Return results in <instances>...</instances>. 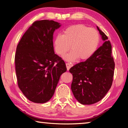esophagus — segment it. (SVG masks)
Wrapping results in <instances>:
<instances>
[{"instance_id":"1","label":"esophagus","mask_w":128,"mask_h":128,"mask_svg":"<svg viewBox=\"0 0 128 128\" xmlns=\"http://www.w3.org/2000/svg\"><path fill=\"white\" fill-rule=\"evenodd\" d=\"M73 66V64L72 63H66V68H67V70H69V69H70L71 67Z\"/></svg>"}]
</instances>
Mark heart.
<instances>
[{
    "label": "heart",
    "instance_id": "1",
    "mask_svg": "<svg viewBox=\"0 0 128 128\" xmlns=\"http://www.w3.org/2000/svg\"><path fill=\"white\" fill-rule=\"evenodd\" d=\"M99 42L100 36L96 29L77 24L67 28L62 36H56L54 47L58 55L63 56L70 46L72 50L64 58L67 61L73 62L78 58L81 60L89 59L97 50Z\"/></svg>",
    "mask_w": 128,
    "mask_h": 128
}]
</instances>
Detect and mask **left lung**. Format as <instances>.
Listing matches in <instances>:
<instances>
[{"instance_id":"8db88e82","label":"left lung","mask_w":128,"mask_h":128,"mask_svg":"<svg viewBox=\"0 0 128 128\" xmlns=\"http://www.w3.org/2000/svg\"><path fill=\"white\" fill-rule=\"evenodd\" d=\"M96 27L104 41L102 46L89 59L69 69L73 75L71 90L75 98L82 104L90 105L100 101L110 89L113 81L114 62L111 43L107 36Z\"/></svg>"}]
</instances>
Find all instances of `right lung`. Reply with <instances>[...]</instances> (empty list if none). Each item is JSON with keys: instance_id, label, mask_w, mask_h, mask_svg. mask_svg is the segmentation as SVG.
I'll use <instances>...</instances> for the list:
<instances>
[{"instance_id": "1", "label": "right lung", "mask_w": 128, "mask_h": 128, "mask_svg": "<svg viewBox=\"0 0 128 128\" xmlns=\"http://www.w3.org/2000/svg\"><path fill=\"white\" fill-rule=\"evenodd\" d=\"M60 26L53 20L36 21L17 46L14 61L18 86L34 103L50 100L60 76L66 71L64 60L54 50L53 34Z\"/></svg>"}]
</instances>
